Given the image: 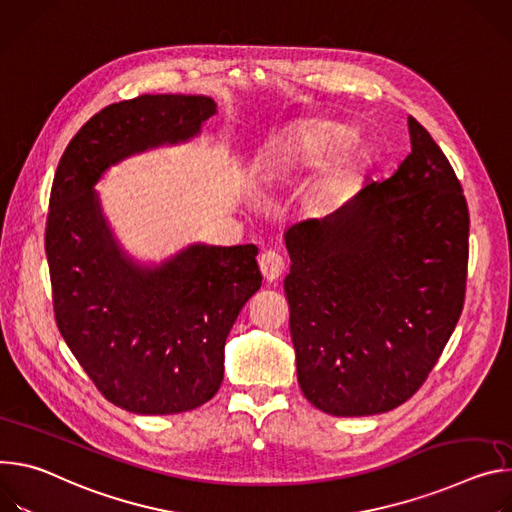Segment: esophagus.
Segmentation results:
<instances>
[{"label": "esophagus", "mask_w": 512, "mask_h": 512, "mask_svg": "<svg viewBox=\"0 0 512 512\" xmlns=\"http://www.w3.org/2000/svg\"><path fill=\"white\" fill-rule=\"evenodd\" d=\"M258 264H260V270H262L264 280H268V282H274L282 272H285V258H282V256H280L278 252H274V250L264 252V254L260 256Z\"/></svg>", "instance_id": "34e87169"}]
</instances>
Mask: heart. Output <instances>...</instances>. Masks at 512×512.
Here are the masks:
<instances>
[{"label": "heart", "mask_w": 512, "mask_h": 512, "mask_svg": "<svg viewBox=\"0 0 512 512\" xmlns=\"http://www.w3.org/2000/svg\"><path fill=\"white\" fill-rule=\"evenodd\" d=\"M356 138L354 128L325 118H313L295 126L287 136L264 148L260 164L272 175L309 173L323 168ZM356 162L346 158L317 185V197L323 201L342 195L354 181Z\"/></svg>", "instance_id": "1"}]
</instances>
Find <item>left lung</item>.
Here are the masks:
<instances>
[{
    "label": "left lung",
    "instance_id": "1",
    "mask_svg": "<svg viewBox=\"0 0 512 512\" xmlns=\"http://www.w3.org/2000/svg\"><path fill=\"white\" fill-rule=\"evenodd\" d=\"M409 134L411 154L390 179L285 234L299 386L335 417L409 401L464 309L468 203L449 160L411 116Z\"/></svg>",
    "mask_w": 512,
    "mask_h": 512
}]
</instances>
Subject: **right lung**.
<instances>
[{
    "label": "right lung",
    "instance_id": "obj_1",
    "mask_svg": "<svg viewBox=\"0 0 512 512\" xmlns=\"http://www.w3.org/2000/svg\"><path fill=\"white\" fill-rule=\"evenodd\" d=\"M213 113L203 95L111 103L75 134L52 181L44 248L56 327L105 399L138 415L185 413L219 390L225 337L262 285L258 248L197 244L138 266L113 242L93 185L130 154L189 140Z\"/></svg>",
    "mask_w": 512,
    "mask_h": 512
}]
</instances>
